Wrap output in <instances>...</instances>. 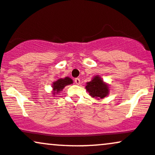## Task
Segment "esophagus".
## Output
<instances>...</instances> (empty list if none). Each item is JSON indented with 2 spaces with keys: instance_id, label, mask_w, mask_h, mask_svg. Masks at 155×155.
Masks as SVG:
<instances>
[{
  "instance_id": "34e87169",
  "label": "esophagus",
  "mask_w": 155,
  "mask_h": 155,
  "mask_svg": "<svg viewBox=\"0 0 155 155\" xmlns=\"http://www.w3.org/2000/svg\"><path fill=\"white\" fill-rule=\"evenodd\" d=\"M74 83L77 85H79L80 83H81V80H80V78H75V79H74Z\"/></svg>"
}]
</instances>
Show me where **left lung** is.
<instances>
[{
  "mask_svg": "<svg viewBox=\"0 0 155 155\" xmlns=\"http://www.w3.org/2000/svg\"><path fill=\"white\" fill-rule=\"evenodd\" d=\"M89 94L96 99H103L109 94V87L102 81L99 76H95L91 82L85 86Z\"/></svg>",
  "mask_w": 155,
  "mask_h": 155,
  "instance_id": "1",
  "label": "left lung"
}]
</instances>
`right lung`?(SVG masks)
Returning <instances> with one entry per match:
<instances>
[{"label": "right lung", "mask_w": 155, "mask_h": 155, "mask_svg": "<svg viewBox=\"0 0 155 155\" xmlns=\"http://www.w3.org/2000/svg\"><path fill=\"white\" fill-rule=\"evenodd\" d=\"M72 83V80L70 78H65L64 79H59L57 81L54 82L53 84V94H55L61 91L62 89L67 85H70Z\"/></svg>", "instance_id": "right-lung-1"}]
</instances>
